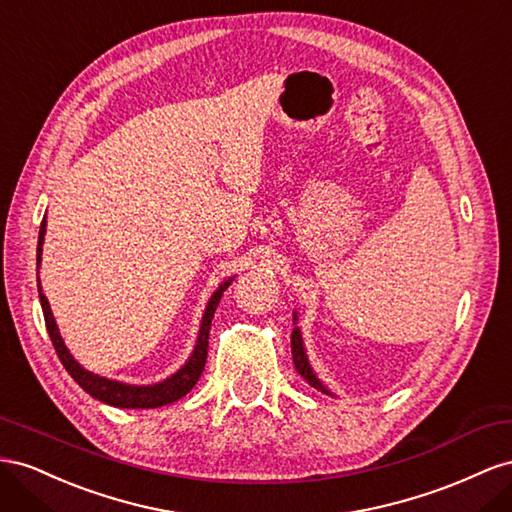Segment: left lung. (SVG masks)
<instances>
[{"label":"left lung","instance_id":"1","mask_svg":"<svg viewBox=\"0 0 512 512\" xmlns=\"http://www.w3.org/2000/svg\"><path fill=\"white\" fill-rule=\"evenodd\" d=\"M294 321H296V317H294ZM291 356H294V367H296V371L300 373V377H304L306 382H309L311 386H315L317 390L330 394L324 386H321V382H319V379L315 377V373H313L311 367H309V360H306V356H304L302 337H300V330H298V328L291 330Z\"/></svg>","mask_w":512,"mask_h":512}]
</instances>
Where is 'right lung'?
<instances>
[{"label":"right lung","mask_w":512,"mask_h":512,"mask_svg":"<svg viewBox=\"0 0 512 512\" xmlns=\"http://www.w3.org/2000/svg\"><path fill=\"white\" fill-rule=\"evenodd\" d=\"M45 227H47V221L42 218L40 233H38V253H36L38 266H40V255H42V240H45ZM231 281L233 279H227L221 287L214 291V296L210 298V302L206 306V313H203L199 339H197L193 356L188 358V362L178 373L171 375L169 379H165V382L154 384V386H128V384L113 382V379H105V377H98L90 371H85L81 364L70 356V352H68L62 337H60V332H57V326H55L51 309H49V302H47L45 294L40 291V279H38V294H40L42 313H45V326H47V332L51 337V343L55 347L57 358L62 360V364L66 367V371L70 373V377L75 379V382L87 394H92L94 399H98L102 403H109V405H115V407H130V410H145V407H160V405H167V403L182 399L184 394L191 392L193 386L199 382L203 367H206V358H208V339H210L212 317H214L218 302H221L223 291L231 285Z\"/></svg>","instance_id":"add662e5"}]
</instances>
